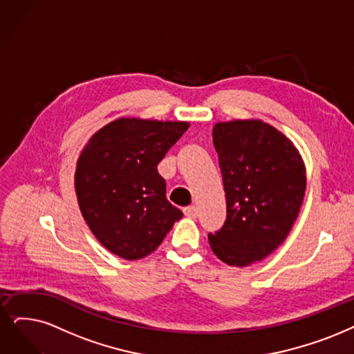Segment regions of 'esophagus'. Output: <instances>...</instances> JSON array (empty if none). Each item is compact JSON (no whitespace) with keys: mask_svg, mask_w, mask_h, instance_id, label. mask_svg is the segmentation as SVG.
<instances>
[{"mask_svg":"<svg viewBox=\"0 0 354 354\" xmlns=\"http://www.w3.org/2000/svg\"><path fill=\"white\" fill-rule=\"evenodd\" d=\"M185 215L187 216V218H192V219H194V218H197V215H199V209H197V206H187V207H185Z\"/></svg>","mask_w":354,"mask_h":354,"instance_id":"34e87169","label":"esophagus"}]
</instances>
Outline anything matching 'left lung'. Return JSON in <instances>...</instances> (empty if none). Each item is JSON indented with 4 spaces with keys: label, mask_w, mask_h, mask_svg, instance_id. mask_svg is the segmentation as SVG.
<instances>
[{
    "label": "left lung",
    "mask_w": 354,
    "mask_h": 354,
    "mask_svg": "<svg viewBox=\"0 0 354 354\" xmlns=\"http://www.w3.org/2000/svg\"><path fill=\"white\" fill-rule=\"evenodd\" d=\"M214 145L226 219L209 232V244L223 263L244 267L267 257L288 236L305 196V167L290 140L260 120L218 123Z\"/></svg>",
    "instance_id": "8db88e82"
}]
</instances>
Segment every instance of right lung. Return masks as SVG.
<instances>
[{
    "label": "right lung",
    "mask_w": 354,
    "mask_h": 354,
    "mask_svg": "<svg viewBox=\"0 0 354 354\" xmlns=\"http://www.w3.org/2000/svg\"><path fill=\"white\" fill-rule=\"evenodd\" d=\"M189 128L186 122L119 119L80 155L75 190L82 216L109 251L138 260L157 248L183 212L167 199L157 165Z\"/></svg>",
    "instance_id": "1"
}]
</instances>
